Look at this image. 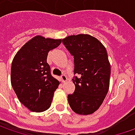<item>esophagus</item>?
<instances>
[{"mask_svg": "<svg viewBox=\"0 0 135 135\" xmlns=\"http://www.w3.org/2000/svg\"><path fill=\"white\" fill-rule=\"evenodd\" d=\"M61 81L63 83H65V82L68 80V77H67V76L65 75V74H62V75L61 76Z\"/></svg>", "mask_w": 135, "mask_h": 135, "instance_id": "obj_1", "label": "esophagus"}]
</instances>
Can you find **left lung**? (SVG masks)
<instances>
[{
    "instance_id": "obj_1",
    "label": "left lung",
    "mask_w": 135,
    "mask_h": 135,
    "mask_svg": "<svg viewBox=\"0 0 135 135\" xmlns=\"http://www.w3.org/2000/svg\"><path fill=\"white\" fill-rule=\"evenodd\" d=\"M62 43L74 58L75 91L68 95L73 111L80 115L95 112L109 90L110 65L106 48L89 34L71 35Z\"/></svg>"
}]
</instances>
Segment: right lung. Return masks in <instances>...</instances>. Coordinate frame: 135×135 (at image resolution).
Listing matches in <instances>:
<instances>
[{
  "instance_id": "add662e5",
  "label": "right lung",
  "mask_w": 135,
  "mask_h": 135,
  "mask_svg": "<svg viewBox=\"0 0 135 135\" xmlns=\"http://www.w3.org/2000/svg\"><path fill=\"white\" fill-rule=\"evenodd\" d=\"M61 39L35 36L17 52L12 62L11 84L19 101L33 112H44L52 104L60 82L51 75L46 62L50 50L58 47Z\"/></svg>"
}]
</instances>
